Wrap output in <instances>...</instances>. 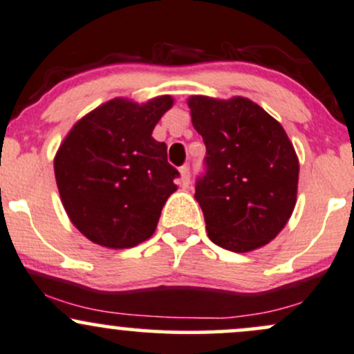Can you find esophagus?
<instances>
[{
	"label": "esophagus",
	"mask_w": 354,
	"mask_h": 354,
	"mask_svg": "<svg viewBox=\"0 0 354 354\" xmlns=\"http://www.w3.org/2000/svg\"><path fill=\"white\" fill-rule=\"evenodd\" d=\"M180 174H181V183L183 186H189V166H181L180 168Z\"/></svg>",
	"instance_id": "34e87169"
}]
</instances>
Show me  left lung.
Segmentation results:
<instances>
[{
	"label": "left lung",
	"instance_id": "8db88e82",
	"mask_svg": "<svg viewBox=\"0 0 354 354\" xmlns=\"http://www.w3.org/2000/svg\"><path fill=\"white\" fill-rule=\"evenodd\" d=\"M191 123L206 145V174L194 198L214 245L248 253L278 236L298 194L299 163L286 131L243 96L188 98Z\"/></svg>",
	"mask_w": 354,
	"mask_h": 354
}]
</instances>
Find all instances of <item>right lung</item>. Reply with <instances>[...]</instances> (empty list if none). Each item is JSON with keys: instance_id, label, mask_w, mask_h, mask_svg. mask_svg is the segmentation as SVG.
<instances>
[{"instance_id": "1", "label": "right lung", "mask_w": 354, "mask_h": 354, "mask_svg": "<svg viewBox=\"0 0 354 354\" xmlns=\"http://www.w3.org/2000/svg\"><path fill=\"white\" fill-rule=\"evenodd\" d=\"M163 95L136 103L115 98L84 115L55 156V176L64 211L95 245L124 250L153 236L176 168L153 129L173 106Z\"/></svg>"}]
</instances>
